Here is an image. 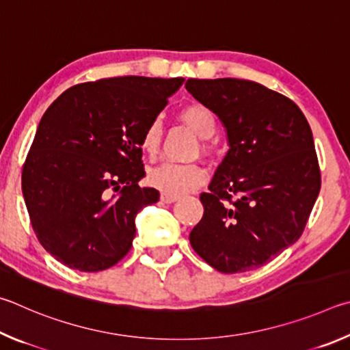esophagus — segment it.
<instances>
[{"label": "esophagus", "instance_id": "esophagus-1", "mask_svg": "<svg viewBox=\"0 0 350 350\" xmlns=\"http://www.w3.org/2000/svg\"><path fill=\"white\" fill-rule=\"evenodd\" d=\"M159 200L163 201V203H175L176 200H178V197L176 195H167V193H161V197H159Z\"/></svg>", "mask_w": 350, "mask_h": 350}]
</instances>
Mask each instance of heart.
<instances>
[{"mask_svg":"<svg viewBox=\"0 0 350 350\" xmlns=\"http://www.w3.org/2000/svg\"><path fill=\"white\" fill-rule=\"evenodd\" d=\"M180 118L183 122L192 129L201 139H209L217 133L218 121L217 115L211 107L203 103H191L180 110ZM163 127L161 121L152 120L146 126L141 135L139 146L147 157H155L159 146H161ZM203 150H209V146L203 144ZM207 174L203 165L197 163L191 164H176V163H163L153 167L149 172L147 181L152 187L158 189L167 195H183L192 192L206 183Z\"/></svg>","mask_w":350,"mask_h":350,"instance_id":"b5f03b06","label":"heart"}]
</instances>
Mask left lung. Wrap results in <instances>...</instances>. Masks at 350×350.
<instances>
[{
	"mask_svg": "<svg viewBox=\"0 0 350 350\" xmlns=\"http://www.w3.org/2000/svg\"><path fill=\"white\" fill-rule=\"evenodd\" d=\"M186 89L219 116L230 149L189 240L223 273L265 266L301 237L321 187L309 122L291 98L238 78H189Z\"/></svg>",
	"mask_w": 350,
	"mask_h": 350,
	"instance_id": "left-lung-1",
	"label": "left lung"
}]
</instances>
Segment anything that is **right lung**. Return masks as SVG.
<instances>
[{
    "instance_id": "right-lung-1",
    "label": "right lung",
    "mask_w": 350,
    "mask_h": 350,
    "mask_svg": "<svg viewBox=\"0 0 350 350\" xmlns=\"http://www.w3.org/2000/svg\"><path fill=\"white\" fill-rule=\"evenodd\" d=\"M183 81L103 78L72 85L49 106L21 185L36 238L53 258L100 272L127 255L135 215L159 198L157 189L138 186L146 175L141 135Z\"/></svg>"
}]
</instances>
